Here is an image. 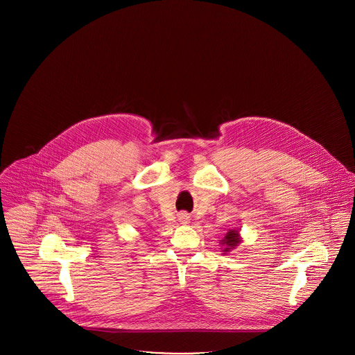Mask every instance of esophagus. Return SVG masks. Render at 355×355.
<instances>
[{"instance_id":"esophagus-1","label":"esophagus","mask_w":355,"mask_h":355,"mask_svg":"<svg viewBox=\"0 0 355 355\" xmlns=\"http://www.w3.org/2000/svg\"><path fill=\"white\" fill-rule=\"evenodd\" d=\"M189 220H191V218H189V215H188V214L181 212V214L178 215V222H180L181 225H188V223H189Z\"/></svg>"}]
</instances>
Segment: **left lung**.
<instances>
[{"mask_svg": "<svg viewBox=\"0 0 355 355\" xmlns=\"http://www.w3.org/2000/svg\"><path fill=\"white\" fill-rule=\"evenodd\" d=\"M243 243V237L240 234V229L237 227H232L226 232L225 237L219 240V244H220V252L222 254H229L230 251L236 250L240 244Z\"/></svg>", "mask_w": 355, "mask_h": 355, "instance_id": "1", "label": "left lung"}]
</instances>
